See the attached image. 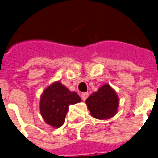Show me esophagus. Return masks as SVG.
I'll list each match as a JSON object with an SVG mask.
<instances>
[{
  "mask_svg": "<svg viewBox=\"0 0 158 158\" xmlns=\"http://www.w3.org/2000/svg\"><path fill=\"white\" fill-rule=\"evenodd\" d=\"M88 92H83V93L81 94V98L83 101H85V100L88 98Z\"/></svg>",
  "mask_w": 158,
  "mask_h": 158,
  "instance_id": "1",
  "label": "esophagus"
}]
</instances>
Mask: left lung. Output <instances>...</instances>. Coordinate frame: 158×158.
I'll list each match as a JSON object with an SVG mask.
<instances>
[{
    "instance_id": "obj_1",
    "label": "left lung",
    "mask_w": 158,
    "mask_h": 158,
    "mask_svg": "<svg viewBox=\"0 0 158 158\" xmlns=\"http://www.w3.org/2000/svg\"><path fill=\"white\" fill-rule=\"evenodd\" d=\"M86 104L93 118L100 120L111 118L118 112L119 99L116 92L108 83L98 88L86 100Z\"/></svg>"
}]
</instances>
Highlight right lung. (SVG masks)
Here are the masks:
<instances>
[{"mask_svg": "<svg viewBox=\"0 0 158 158\" xmlns=\"http://www.w3.org/2000/svg\"><path fill=\"white\" fill-rule=\"evenodd\" d=\"M81 101L75 92H70L66 87L56 81L44 90L40 100V111L46 123L53 128L63 125L70 105Z\"/></svg>", "mask_w": 158, "mask_h": 158, "instance_id": "obj_1", "label": "right lung"}]
</instances>
